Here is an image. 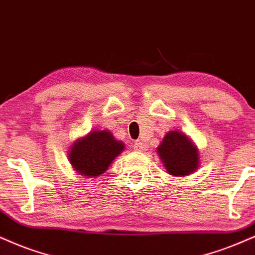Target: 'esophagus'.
I'll list each match as a JSON object with an SVG mask.
<instances>
[{
    "label": "esophagus",
    "mask_w": 255,
    "mask_h": 255,
    "mask_svg": "<svg viewBox=\"0 0 255 255\" xmlns=\"http://www.w3.org/2000/svg\"><path fill=\"white\" fill-rule=\"evenodd\" d=\"M133 149L136 150L137 152H142V151H145V150H146V145L142 142H136L133 144Z\"/></svg>",
    "instance_id": "1"
}]
</instances>
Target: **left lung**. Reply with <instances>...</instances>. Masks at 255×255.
<instances>
[{
  "mask_svg": "<svg viewBox=\"0 0 255 255\" xmlns=\"http://www.w3.org/2000/svg\"><path fill=\"white\" fill-rule=\"evenodd\" d=\"M156 151L166 172L174 177L191 175L200 165V153L196 144L181 131H168Z\"/></svg>",
  "mask_w": 255,
  "mask_h": 255,
  "instance_id": "8db88e82",
  "label": "left lung"
}]
</instances>
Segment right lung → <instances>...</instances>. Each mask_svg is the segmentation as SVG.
<instances>
[{
  "mask_svg": "<svg viewBox=\"0 0 255 255\" xmlns=\"http://www.w3.org/2000/svg\"><path fill=\"white\" fill-rule=\"evenodd\" d=\"M124 149L125 144L109 130H93L74 140L68 150V161L77 174L94 178L108 170Z\"/></svg>",
  "mask_w": 255,
  "mask_h": 255,
  "instance_id": "add662e5",
  "label": "right lung"
}]
</instances>
